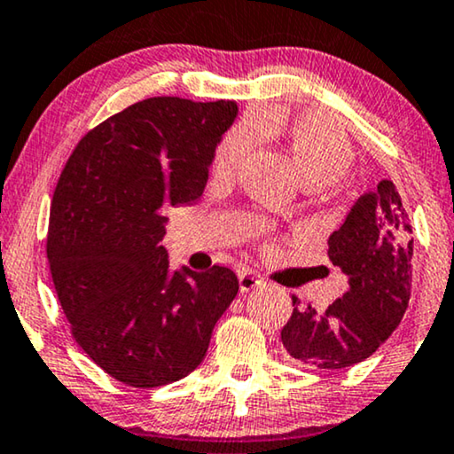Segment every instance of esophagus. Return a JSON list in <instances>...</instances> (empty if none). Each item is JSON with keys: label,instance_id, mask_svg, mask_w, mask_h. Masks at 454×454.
Instances as JSON below:
<instances>
[{"label": "esophagus", "instance_id": "esophagus-1", "mask_svg": "<svg viewBox=\"0 0 454 454\" xmlns=\"http://www.w3.org/2000/svg\"><path fill=\"white\" fill-rule=\"evenodd\" d=\"M260 286H264V279H262L258 272L245 270L239 275V287H241V292H249V289L260 287Z\"/></svg>", "mask_w": 454, "mask_h": 454}]
</instances>
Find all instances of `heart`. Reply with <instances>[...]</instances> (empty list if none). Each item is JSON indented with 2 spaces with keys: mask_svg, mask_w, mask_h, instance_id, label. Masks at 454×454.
Segmentation results:
<instances>
[{
  "mask_svg": "<svg viewBox=\"0 0 454 454\" xmlns=\"http://www.w3.org/2000/svg\"><path fill=\"white\" fill-rule=\"evenodd\" d=\"M260 133L277 135L286 141L300 177L309 188H321L338 182L353 162V150L342 130L315 114H266L258 122L245 120L234 124L220 139L213 154L217 177H232L243 165Z\"/></svg>",
  "mask_w": 454,
  "mask_h": 454,
  "instance_id": "heart-1",
  "label": "heart"
}]
</instances>
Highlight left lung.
<instances>
[{
    "label": "left lung",
    "mask_w": 454,
    "mask_h": 454,
    "mask_svg": "<svg viewBox=\"0 0 454 454\" xmlns=\"http://www.w3.org/2000/svg\"><path fill=\"white\" fill-rule=\"evenodd\" d=\"M327 247L332 264L348 277V292L325 310L298 307L294 296L281 342L300 364L340 370L383 345L411 300L412 226L393 182L359 196Z\"/></svg>",
    "instance_id": "obj_1"
}]
</instances>
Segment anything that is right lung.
Masks as SVG:
<instances>
[{
	"label": "right lung",
	"mask_w": 454,
	"mask_h": 454,
	"mask_svg": "<svg viewBox=\"0 0 454 454\" xmlns=\"http://www.w3.org/2000/svg\"><path fill=\"white\" fill-rule=\"evenodd\" d=\"M234 101L152 97L86 133L52 196L48 264L71 334L120 383L152 389L203 362L239 292L226 266L168 269L167 207L203 194Z\"/></svg>",
	"instance_id": "add662e5"
}]
</instances>
